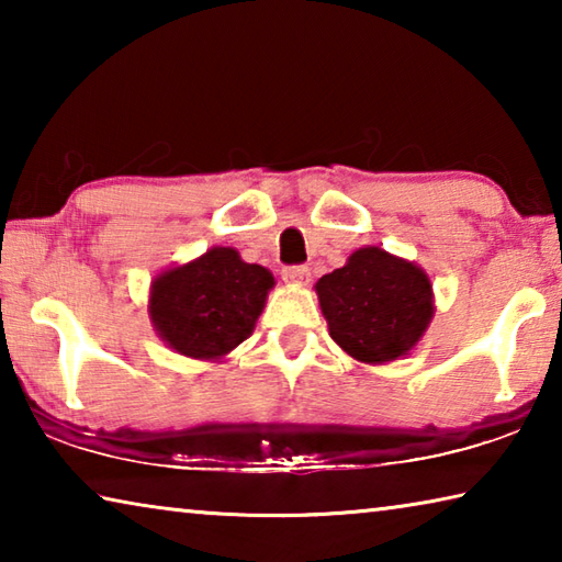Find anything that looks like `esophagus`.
Instances as JSON below:
<instances>
[{"label": "esophagus", "instance_id": "esophagus-1", "mask_svg": "<svg viewBox=\"0 0 562 562\" xmlns=\"http://www.w3.org/2000/svg\"><path fill=\"white\" fill-rule=\"evenodd\" d=\"M282 280L284 282H307L310 280V268L307 265H288V268H282Z\"/></svg>", "mask_w": 562, "mask_h": 562}]
</instances>
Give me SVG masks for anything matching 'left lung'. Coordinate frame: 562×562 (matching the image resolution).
Wrapping results in <instances>:
<instances>
[{"label": "left lung", "instance_id": "1", "mask_svg": "<svg viewBox=\"0 0 562 562\" xmlns=\"http://www.w3.org/2000/svg\"><path fill=\"white\" fill-rule=\"evenodd\" d=\"M329 335L349 357L382 364L404 357L429 327L431 282L414 262L361 247L317 282Z\"/></svg>", "mask_w": 562, "mask_h": 562}]
</instances>
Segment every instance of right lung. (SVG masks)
<instances>
[{"instance_id": "right-lung-1", "label": "right lung", "mask_w": 562, "mask_h": 562, "mask_svg": "<svg viewBox=\"0 0 562 562\" xmlns=\"http://www.w3.org/2000/svg\"><path fill=\"white\" fill-rule=\"evenodd\" d=\"M272 274L243 262L233 247L160 274L150 290V319L168 347L193 359H221L252 335Z\"/></svg>"}]
</instances>
